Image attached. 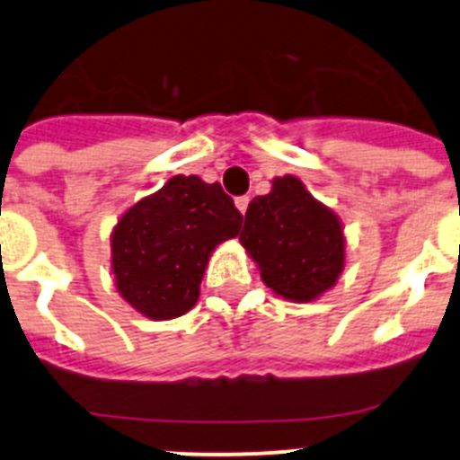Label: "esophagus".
Wrapping results in <instances>:
<instances>
[{"instance_id": "34e87169", "label": "esophagus", "mask_w": 460, "mask_h": 460, "mask_svg": "<svg viewBox=\"0 0 460 460\" xmlns=\"http://www.w3.org/2000/svg\"><path fill=\"white\" fill-rule=\"evenodd\" d=\"M234 205H237V209L242 211V214H246V209H249V195H242V198H237V200H234Z\"/></svg>"}]
</instances>
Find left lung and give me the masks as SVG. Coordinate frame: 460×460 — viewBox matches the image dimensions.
Segmentation results:
<instances>
[{
  "label": "left lung",
  "mask_w": 460,
  "mask_h": 460,
  "mask_svg": "<svg viewBox=\"0 0 460 460\" xmlns=\"http://www.w3.org/2000/svg\"><path fill=\"white\" fill-rule=\"evenodd\" d=\"M239 242L265 286L290 302H311L334 286L345 265L339 217L292 174L276 177L267 195L253 198Z\"/></svg>",
  "instance_id": "obj_1"
}]
</instances>
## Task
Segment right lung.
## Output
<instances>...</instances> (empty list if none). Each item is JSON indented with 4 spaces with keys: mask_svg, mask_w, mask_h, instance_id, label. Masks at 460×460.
Instances as JSON below:
<instances>
[{
    "mask_svg": "<svg viewBox=\"0 0 460 460\" xmlns=\"http://www.w3.org/2000/svg\"><path fill=\"white\" fill-rule=\"evenodd\" d=\"M242 221L221 184L177 174L133 205L112 230L117 290L147 318H180L198 302L211 251L237 237Z\"/></svg>",
    "mask_w": 460,
    "mask_h": 460,
    "instance_id": "add662e5",
    "label": "right lung"
}]
</instances>
